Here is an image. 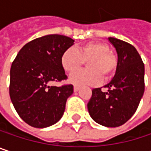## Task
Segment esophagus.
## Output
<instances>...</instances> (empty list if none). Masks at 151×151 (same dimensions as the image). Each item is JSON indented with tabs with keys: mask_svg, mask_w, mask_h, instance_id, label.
I'll return each instance as SVG.
<instances>
[{
	"mask_svg": "<svg viewBox=\"0 0 151 151\" xmlns=\"http://www.w3.org/2000/svg\"><path fill=\"white\" fill-rule=\"evenodd\" d=\"M73 90H74V92H78V91L79 90V86H74Z\"/></svg>",
	"mask_w": 151,
	"mask_h": 151,
	"instance_id": "obj_1",
	"label": "esophagus"
}]
</instances>
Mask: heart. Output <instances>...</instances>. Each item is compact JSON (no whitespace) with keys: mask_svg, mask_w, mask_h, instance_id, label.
<instances>
[{"mask_svg":"<svg viewBox=\"0 0 151 151\" xmlns=\"http://www.w3.org/2000/svg\"><path fill=\"white\" fill-rule=\"evenodd\" d=\"M87 62V70L73 73L69 77L70 83L76 86H94L100 83L101 77L106 78L114 74L116 65V56L109 51L108 45L102 42H89L76 50L73 48L65 50L60 58L63 69L72 73Z\"/></svg>","mask_w":151,"mask_h":151,"instance_id":"1","label":"heart"}]
</instances>
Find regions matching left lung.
<instances>
[{
	"label": "left lung",
	"instance_id": "left-lung-1",
	"mask_svg": "<svg viewBox=\"0 0 151 151\" xmlns=\"http://www.w3.org/2000/svg\"><path fill=\"white\" fill-rule=\"evenodd\" d=\"M117 52L115 74L104 87L94 88L87 104L92 119L100 125L115 128L124 124L136 113L144 93V65L130 44L108 37Z\"/></svg>",
	"mask_w": 151,
	"mask_h": 151
}]
</instances>
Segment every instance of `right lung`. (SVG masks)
<instances>
[{"mask_svg": "<svg viewBox=\"0 0 151 151\" xmlns=\"http://www.w3.org/2000/svg\"><path fill=\"white\" fill-rule=\"evenodd\" d=\"M73 45L71 37L47 35L26 44L13 61L10 99L19 116L31 127L47 128L62 118L73 86L50 84L67 78L60 58Z\"/></svg>", "mask_w": 151, "mask_h": 151, "instance_id": "right-lung-1", "label": "right lung"}]
</instances>
